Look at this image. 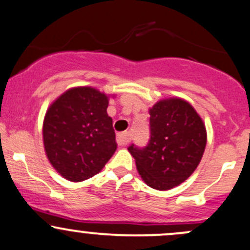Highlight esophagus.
<instances>
[{
	"label": "esophagus",
	"instance_id": "obj_1",
	"mask_svg": "<svg viewBox=\"0 0 250 250\" xmlns=\"http://www.w3.org/2000/svg\"><path fill=\"white\" fill-rule=\"evenodd\" d=\"M116 141H117V145H119V146H125V145L129 144V141H130V135H129V134H128V133L120 134V135L117 136Z\"/></svg>",
	"mask_w": 250,
	"mask_h": 250
}]
</instances>
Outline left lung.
<instances>
[{
  "instance_id": "1",
  "label": "left lung",
  "mask_w": 250,
  "mask_h": 250,
  "mask_svg": "<svg viewBox=\"0 0 250 250\" xmlns=\"http://www.w3.org/2000/svg\"><path fill=\"white\" fill-rule=\"evenodd\" d=\"M149 141L128 147L144 182L165 191L193 173L207 146V130L193 106L180 98L164 100L149 110Z\"/></svg>"
}]
</instances>
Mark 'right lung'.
I'll return each mask as SVG.
<instances>
[{
  "instance_id": "obj_1",
  "label": "right lung",
  "mask_w": 250,
  "mask_h": 250,
  "mask_svg": "<svg viewBox=\"0 0 250 250\" xmlns=\"http://www.w3.org/2000/svg\"><path fill=\"white\" fill-rule=\"evenodd\" d=\"M108 96L94 87H73L52 103L42 136L52 166L70 182L97 174L116 150Z\"/></svg>"
}]
</instances>
